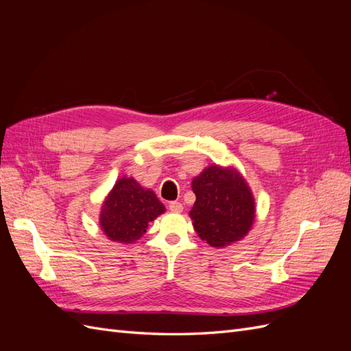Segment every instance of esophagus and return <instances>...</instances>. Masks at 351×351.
Instances as JSON below:
<instances>
[{
	"mask_svg": "<svg viewBox=\"0 0 351 351\" xmlns=\"http://www.w3.org/2000/svg\"><path fill=\"white\" fill-rule=\"evenodd\" d=\"M168 208H169V210H171V212H177V214H180V212H183V205L180 204V202H177V200L169 202Z\"/></svg>",
	"mask_w": 351,
	"mask_h": 351,
	"instance_id": "obj_1",
	"label": "esophagus"
}]
</instances>
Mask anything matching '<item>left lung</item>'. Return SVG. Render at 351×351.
<instances>
[{
    "mask_svg": "<svg viewBox=\"0 0 351 351\" xmlns=\"http://www.w3.org/2000/svg\"><path fill=\"white\" fill-rule=\"evenodd\" d=\"M196 202L189 212L197 236L222 249L250 231L256 208L246 180L232 167L209 165L192 180Z\"/></svg>",
    "mask_w": 351,
    "mask_h": 351,
    "instance_id": "obj_1",
    "label": "left lung"
}]
</instances>
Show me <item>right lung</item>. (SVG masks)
Returning a JSON list of instances; mask_svg holds the SVG:
<instances>
[{"label": "right lung", "instance_id": "obj_1", "mask_svg": "<svg viewBox=\"0 0 351 351\" xmlns=\"http://www.w3.org/2000/svg\"><path fill=\"white\" fill-rule=\"evenodd\" d=\"M164 212L165 206L154 190L141 186L133 177L123 176L102 202L99 227L108 240L132 244Z\"/></svg>", "mask_w": 351, "mask_h": 351}]
</instances>
